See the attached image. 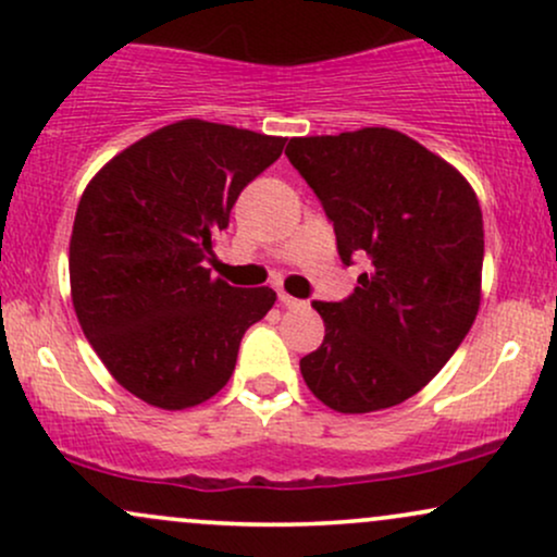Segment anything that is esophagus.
Listing matches in <instances>:
<instances>
[{"label": "esophagus", "instance_id": "esophagus-1", "mask_svg": "<svg viewBox=\"0 0 557 557\" xmlns=\"http://www.w3.org/2000/svg\"><path fill=\"white\" fill-rule=\"evenodd\" d=\"M280 300H283L285 309H304V306H306V300H298V298L287 296V293H280Z\"/></svg>", "mask_w": 557, "mask_h": 557}]
</instances>
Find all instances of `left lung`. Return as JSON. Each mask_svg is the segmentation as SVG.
I'll list each match as a JSON object with an SVG mask.
<instances>
[{
    "label": "left lung",
    "instance_id": "obj_1",
    "mask_svg": "<svg viewBox=\"0 0 557 557\" xmlns=\"http://www.w3.org/2000/svg\"><path fill=\"white\" fill-rule=\"evenodd\" d=\"M290 164L335 227L343 264H367L343 300H314L324 341L300 359L306 385L341 413L417 395L474 324L484 227L476 194L389 127L290 138Z\"/></svg>",
    "mask_w": 557,
    "mask_h": 557
}]
</instances>
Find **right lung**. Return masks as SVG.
<instances>
[{"label": "right lung", "mask_w": 557, "mask_h": 557, "mask_svg": "<svg viewBox=\"0 0 557 557\" xmlns=\"http://www.w3.org/2000/svg\"><path fill=\"white\" fill-rule=\"evenodd\" d=\"M285 138L181 120L127 146L83 190L70 287L83 335L114 380L149 406L183 411L227 385L243 335L272 287L212 280L203 261Z\"/></svg>", "instance_id": "add662e5"}]
</instances>
